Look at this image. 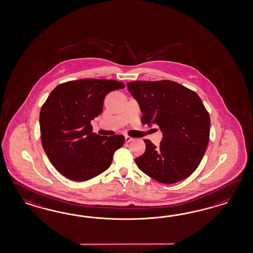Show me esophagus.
I'll use <instances>...</instances> for the list:
<instances>
[{
    "label": "esophagus",
    "instance_id": "34e87169",
    "mask_svg": "<svg viewBox=\"0 0 253 253\" xmlns=\"http://www.w3.org/2000/svg\"><path fill=\"white\" fill-rule=\"evenodd\" d=\"M133 140V138H131V137H129V136H125V142H131Z\"/></svg>",
    "mask_w": 253,
    "mask_h": 253
}]
</instances>
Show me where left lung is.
<instances>
[{
	"label": "left lung",
	"instance_id": "8db88e82",
	"mask_svg": "<svg viewBox=\"0 0 253 253\" xmlns=\"http://www.w3.org/2000/svg\"><path fill=\"white\" fill-rule=\"evenodd\" d=\"M128 89L139 102L142 124H157L159 147L144 140L145 153L136 165L150 177L174 184L195 172L208 147L210 118L197 93L174 81H130Z\"/></svg>",
	"mask_w": 253,
	"mask_h": 253
}]
</instances>
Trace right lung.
I'll return each instance as SVG.
<instances>
[{
  "label": "right lung",
  "instance_id": "1",
  "mask_svg": "<svg viewBox=\"0 0 253 253\" xmlns=\"http://www.w3.org/2000/svg\"><path fill=\"white\" fill-rule=\"evenodd\" d=\"M121 81L86 79L56 86L40 111V133L51 164L67 178L82 182L111 166L124 135L99 136L90 121L103 110L105 96L124 88Z\"/></svg>",
  "mask_w": 253,
  "mask_h": 253
}]
</instances>
